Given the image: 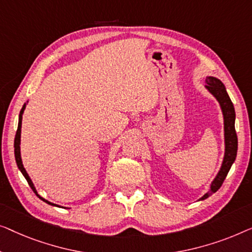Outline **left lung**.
<instances>
[{
    "label": "left lung",
    "mask_w": 252,
    "mask_h": 252,
    "mask_svg": "<svg viewBox=\"0 0 252 252\" xmlns=\"http://www.w3.org/2000/svg\"><path fill=\"white\" fill-rule=\"evenodd\" d=\"M207 89L217 98L220 104L222 114H224V130H225V157L222 161L220 171L218 172L214 182L211 184V189L207 194L201 197V200L212 195L215 192L220 189L222 183L231 169L233 162L235 161L237 153V134L235 131V111H234L233 102L226 91V88L220 81L216 77L209 76L205 80Z\"/></svg>",
    "instance_id": "1"
}]
</instances>
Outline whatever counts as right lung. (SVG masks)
Wrapping results in <instances>:
<instances>
[{"instance_id":"1","label":"right lung","mask_w":252,"mask_h":252,"mask_svg":"<svg viewBox=\"0 0 252 252\" xmlns=\"http://www.w3.org/2000/svg\"><path fill=\"white\" fill-rule=\"evenodd\" d=\"M25 106H26V105H24V107L21 108V111H20V114H19V122H18V129H17L16 137H15V158H16L17 165H18V168H19V170L21 171V173H23L25 178H26L27 183H28V185H30V186H31V189L34 190V193L36 194V195H37L38 197H40L42 201L47 202L48 204L56 205V204H54V203H51V202H49V201H47V200H44L43 197H41L40 195H38L37 192H36V189H35V187H34V185H33V183H32V180H31V178H30V176L27 175L26 170H25V168H24L23 162H21V158H20V132H21V120H23V113H24Z\"/></svg>"}]
</instances>
